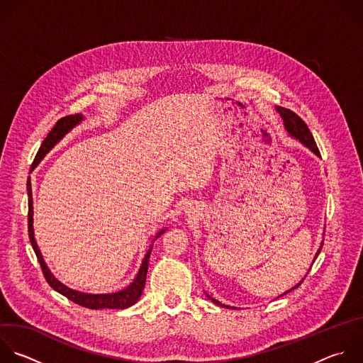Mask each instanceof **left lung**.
I'll return each mask as SVG.
<instances>
[{"label":"left lung","instance_id":"left-lung-1","mask_svg":"<svg viewBox=\"0 0 363 363\" xmlns=\"http://www.w3.org/2000/svg\"><path fill=\"white\" fill-rule=\"evenodd\" d=\"M277 111L279 112V115H281L282 119H284V125H285V130H286L288 135L292 137V138H295V140H298L301 144H303L306 148H309L315 155L320 157L319 150H318V147H316V143H315V140H313V137H312V134H311L308 125L303 123V121H302L295 112H292L291 109H286V108H282V106H277ZM322 245H323V244H320V247H319V250H318V252H316V255H315V258H313V262H315L316 257L319 255V252H320V250H322ZM313 262H312V264H313ZM306 275H308V274H306ZM306 275L303 277V279L306 278ZM303 279H302L298 285H295L294 288H291L289 291H286L285 294H289L291 291L296 289V288L303 282ZM285 294H282V295H285ZM282 295H281V296H282ZM208 298H209L213 303H216V305H219V306H222V308H229L228 305H223V303L218 302L216 299L211 298L209 295H208ZM278 298H279V296H278Z\"/></svg>","mask_w":363,"mask_h":363}]
</instances>
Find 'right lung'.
<instances>
[{"label":"right lung","instance_id":"obj_1","mask_svg":"<svg viewBox=\"0 0 363 363\" xmlns=\"http://www.w3.org/2000/svg\"><path fill=\"white\" fill-rule=\"evenodd\" d=\"M84 115L82 113H75V115H68V116H64L61 118L58 123L55 124V127L50 131V134L47 135V138L44 140V143L41 144L38 152H37V157L33 162V167H31V171L43 161V158L72 130L75 128L77 125H79L82 121H84ZM27 191H28V233H30V240H31V245H33V250L38 258V262L41 265V269H43V274L47 279V282L50 284V286L60 292L61 295H64L65 298H68L69 301L75 302L77 305H81L84 308H89V309H102V308H109V309H125V308H130L133 306L134 303L138 302L140 296L143 295V291L145 288V281H147V272H148V262H150V257H151V252H152V244L150 245L144 259H143V264L140 267V271L137 274V277L134 278V281L124 289H121L118 292H112V294H85V292H79V291H75V289H71L68 288L67 285H64L62 282H60L50 271V268L47 267L43 255H41V251L37 245V240H35V236H34V206H33V189H31V178L28 177V181H27ZM167 230V228L161 229L154 240L161 236L164 232ZM152 240V242H154Z\"/></svg>","mask_w":363,"mask_h":363}]
</instances>
